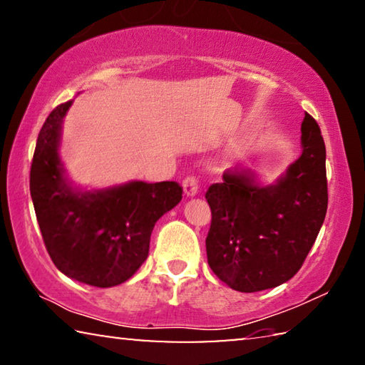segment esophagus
<instances>
[{
    "mask_svg": "<svg viewBox=\"0 0 365 365\" xmlns=\"http://www.w3.org/2000/svg\"><path fill=\"white\" fill-rule=\"evenodd\" d=\"M198 188H200V182H198L197 175H188V177L183 178V190H185V193L188 195V197H193V195H197Z\"/></svg>",
    "mask_w": 365,
    "mask_h": 365,
    "instance_id": "1",
    "label": "esophagus"
}]
</instances>
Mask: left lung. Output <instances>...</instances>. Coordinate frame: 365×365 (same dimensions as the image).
Masks as SVG:
<instances>
[{
    "mask_svg": "<svg viewBox=\"0 0 365 365\" xmlns=\"http://www.w3.org/2000/svg\"><path fill=\"white\" fill-rule=\"evenodd\" d=\"M302 145L300 159L275 185L259 187L249 170H232L205 195L211 208L208 264L237 292L267 290L290 280L317 241L328 210L326 148L308 113Z\"/></svg>",
    "mask_w": 365,
    "mask_h": 365,
    "instance_id": "obj_1",
    "label": "left lung"
}]
</instances>
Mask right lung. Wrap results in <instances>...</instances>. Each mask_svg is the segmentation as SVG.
<instances>
[{
  "label": "right lung",
  "instance_id": "add662e5",
  "mask_svg": "<svg viewBox=\"0 0 365 365\" xmlns=\"http://www.w3.org/2000/svg\"><path fill=\"white\" fill-rule=\"evenodd\" d=\"M72 101L53 108L37 135L31 197L46 249L70 279L100 288L130 279L149 255L157 220L180 203L177 182H133L105 192H75L58 159L61 123Z\"/></svg>",
  "mask_w": 365,
  "mask_h": 365
}]
</instances>
